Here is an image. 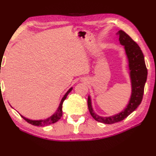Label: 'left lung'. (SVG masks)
<instances>
[{
  "instance_id": "left-lung-1",
  "label": "left lung",
  "mask_w": 156,
  "mask_h": 156,
  "mask_svg": "<svg viewBox=\"0 0 156 156\" xmlns=\"http://www.w3.org/2000/svg\"><path fill=\"white\" fill-rule=\"evenodd\" d=\"M119 35V40L122 45L124 46L125 51L128 58L129 68L130 71V78L131 80L132 92L129 104L124 111L112 117H100L94 112L91 105L90 97L87 98L88 109L92 117L97 122L104 124H111L122 121L125 118L132 113L141 104L143 99L144 86L146 82L148 71L145 63L143 52L139 46L122 30H119L117 33Z\"/></svg>"
}]
</instances>
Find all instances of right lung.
<instances>
[{
    "instance_id": "obj_1",
    "label": "right lung",
    "mask_w": 156,
    "mask_h": 156,
    "mask_svg": "<svg viewBox=\"0 0 156 156\" xmlns=\"http://www.w3.org/2000/svg\"><path fill=\"white\" fill-rule=\"evenodd\" d=\"M71 90H72V87H71V88L68 90L67 93L65 94V95L63 96L62 100H61V102H60V105H59V106L58 107V109H57V111L53 115L51 116V117L47 118V119H46L44 120H30L29 119H27V118L24 117L23 116H22V115H21V117H23L26 122H27L28 123H29V124H31L32 125H34V126H47V125H50L51 124H54V123H55L56 122H58V120L61 119V117H62V115H63L62 105H63V101L66 100L67 95H69V93Z\"/></svg>"
}]
</instances>
